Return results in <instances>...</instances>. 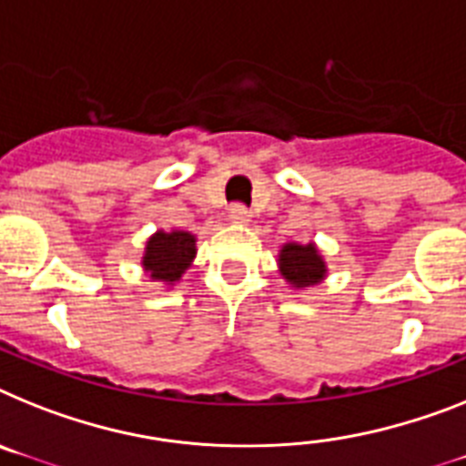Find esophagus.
Listing matches in <instances>:
<instances>
[{"label": "esophagus", "mask_w": 466, "mask_h": 466, "mask_svg": "<svg viewBox=\"0 0 466 466\" xmlns=\"http://www.w3.org/2000/svg\"><path fill=\"white\" fill-rule=\"evenodd\" d=\"M229 220H232V222H248V220H251V210L246 208L244 203H232V206H229Z\"/></svg>", "instance_id": "esophagus-1"}]
</instances>
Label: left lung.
<instances>
[{"mask_svg": "<svg viewBox=\"0 0 466 466\" xmlns=\"http://www.w3.org/2000/svg\"><path fill=\"white\" fill-rule=\"evenodd\" d=\"M281 275L296 287H310L324 277V263L312 244H287L279 256Z\"/></svg>", "mask_w": 466, "mask_h": 466, "instance_id": "obj_1", "label": "left lung"}]
</instances>
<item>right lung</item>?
Returning <instances> with one entry per match:
<instances>
[{
    "mask_svg": "<svg viewBox=\"0 0 466 466\" xmlns=\"http://www.w3.org/2000/svg\"><path fill=\"white\" fill-rule=\"evenodd\" d=\"M194 237L189 232H158L147 244L144 268L151 272L154 279L175 281L189 268L191 258L197 253Z\"/></svg>",
    "mask_w": 466,
    "mask_h": 466,
    "instance_id": "obj_1",
    "label": "right lung"
}]
</instances>
